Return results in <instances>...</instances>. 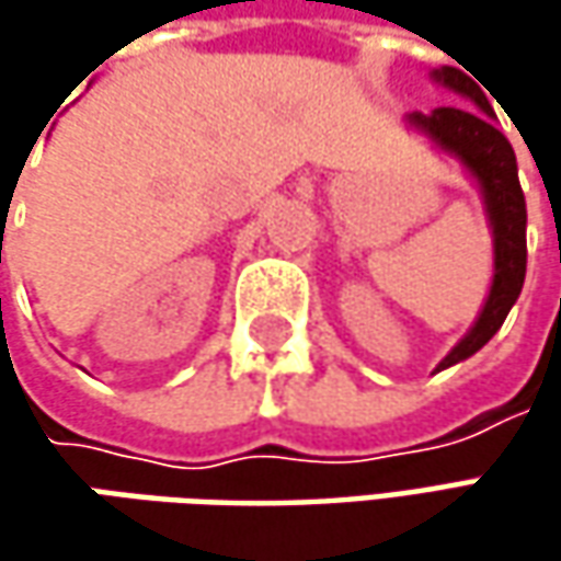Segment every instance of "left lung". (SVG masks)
Wrapping results in <instances>:
<instances>
[{"label": "left lung", "instance_id": "left-lung-1", "mask_svg": "<svg viewBox=\"0 0 561 561\" xmlns=\"http://www.w3.org/2000/svg\"><path fill=\"white\" fill-rule=\"evenodd\" d=\"M434 77L449 90L471 99L481 112L465 108V105L462 108L443 105V108H434L431 115L412 112L409 121L446 152L459 156L465 168L478 178V184L484 190L493 237H496L493 240L496 243V274H493V287L486 296L484 312L474 321V328L468 331L462 343L437 365V371H440V368H449L462 358L474 356L486 340L503 328L508 309L515 306L522 284H525V271H528V208H525V193L518 184L515 152L506 137L496 130V124L490 121L493 108L481 93V87L468 75H462L459 68H443V71H434Z\"/></svg>", "mask_w": 561, "mask_h": 561}]
</instances>
